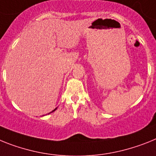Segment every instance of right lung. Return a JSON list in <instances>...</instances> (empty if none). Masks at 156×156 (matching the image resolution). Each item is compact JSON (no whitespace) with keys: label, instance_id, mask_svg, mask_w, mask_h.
I'll return each instance as SVG.
<instances>
[{"label":"right lung","instance_id":"right-lung-1","mask_svg":"<svg viewBox=\"0 0 156 156\" xmlns=\"http://www.w3.org/2000/svg\"><path fill=\"white\" fill-rule=\"evenodd\" d=\"M55 110H56V108H55V109H54V110H53V111H52V112H54V111H55Z\"/></svg>","mask_w":156,"mask_h":156}]
</instances>
